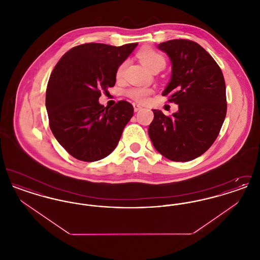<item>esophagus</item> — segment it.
Wrapping results in <instances>:
<instances>
[{
    "label": "esophagus",
    "instance_id": "esophagus-1",
    "mask_svg": "<svg viewBox=\"0 0 260 260\" xmlns=\"http://www.w3.org/2000/svg\"><path fill=\"white\" fill-rule=\"evenodd\" d=\"M133 106H134V109H135V111L136 112L138 111V110H140V109L142 108V106H141L140 104L136 103V102H134V103H133Z\"/></svg>",
    "mask_w": 260,
    "mask_h": 260
}]
</instances>
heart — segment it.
Returning <instances> with one entry per match:
<instances>
[{"label": "heart", "instance_id": "heart-1", "mask_svg": "<svg viewBox=\"0 0 260 260\" xmlns=\"http://www.w3.org/2000/svg\"><path fill=\"white\" fill-rule=\"evenodd\" d=\"M138 58L149 71H152L157 67L164 68L166 65L165 57L159 52L151 49H143L140 50L138 52ZM125 64L126 62H124L120 65V67L117 70V77H121L123 75ZM151 93H152L151 88L142 87H132L125 91V94L128 98L135 99L138 102H145Z\"/></svg>", "mask_w": 260, "mask_h": 260}]
</instances>
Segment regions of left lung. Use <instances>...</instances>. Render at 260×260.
I'll return each mask as SVG.
<instances>
[{"label":"left lung","mask_w":260,"mask_h":260,"mask_svg":"<svg viewBox=\"0 0 260 260\" xmlns=\"http://www.w3.org/2000/svg\"><path fill=\"white\" fill-rule=\"evenodd\" d=\"M172 63L171 80L162 95L178 105L167 117L154 109L148 134L155 149L174 161L194 160L210 148L222 126L227 104L221 69L199 44L171 40L158 45Z\"/></svg>","instance_id":"8db88e82"}]
</instances>
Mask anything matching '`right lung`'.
<instances>
[{
  "label": "right lung",
  "mask_w": 260,
  "mask_h": 260,
  "mask_svg": "<svg viewBox=\"0 0 260 260\" xmlns=\"http://www.w3.org/2000/svg\"><path fill=\"white\" fill-rule=\"evenodd\" d=\"M137 46L89 43L68 50L55 65L46 92L50 126L58 143L80 161L111 154L134 115L127 101L111 108L99 103L101 90L115 86L117 70Z\"/></svg>",
  "instance_id": "obj_1"
}]
</instances>
